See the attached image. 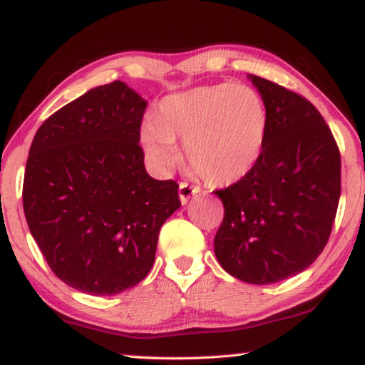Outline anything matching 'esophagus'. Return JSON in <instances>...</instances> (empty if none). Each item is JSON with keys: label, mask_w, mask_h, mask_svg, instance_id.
<instances>
[{"label": "esophagus", "mask_w": 365, "mask_h": 365, "mask_svg": "<svg viewBox=\"0 0 365 365\" xmlns=\"http://www.w3.org/2000/svg\"><path fill=\"white\" fill-rule=\"evenodd\" d=\"M197 191H200L197 187H193V185H190L187 182H180V185H178V196H180L182 205H185V202L190 200V196L197 193Z\"/></svg>", "instance_id": "obj_1"}]
</instances>
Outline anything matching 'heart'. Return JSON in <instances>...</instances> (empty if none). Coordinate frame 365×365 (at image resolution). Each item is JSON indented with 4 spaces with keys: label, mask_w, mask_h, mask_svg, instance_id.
I'll return each instance as SVG.
<instances>
[{
    "label": "heart",
    "mask_w": 365,
    "mask_h": 365,
    "mask_svg": "<svg viewBox=\"0 0 365 365\" xmlns=\"http://www.w3.org/2000/svg\"><path fill=\"white\" fill-rule=\"evenodd\" d=\"M264 98L242 83H220L170 95L153 120L141 127L146 158L159 170L180 159L175 145L185 140V158L202 180L224 187L255 168L267 137Z\"/></svg>",
    "instance_id": "1"
}]
</instances>
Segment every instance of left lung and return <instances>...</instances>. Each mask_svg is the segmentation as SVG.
<instances>
[{
    "instance_id": "8db88e82",
    "label": "left lung",
    "mask_w": 365,
    "mask_h": 365,
    "mask_svg": "<svg viewBox=\"0 0 365 365\" xmlns=\"http://www.w3.org/2000/svg\"><path fill=\"white\" fill-rule=\"evenodd\" d=\"M251 82L267 106V137L255 168L215 190L224 220L214 251L230 275L267 285L306 270L324 251L341 193V158L311 101L267 78Z\"/></svg>"
}]
</instances>
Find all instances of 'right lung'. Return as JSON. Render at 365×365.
<instances>
[{
    "label": "right lung",
    "instance_id": "obj_1",
    "mask_svg": "<svg viewBox=\"0 0 365 365\" xmlns=\"http://www.w3.org/2000/svg\"><path fill=\"white\" fill-rule=\"evenodd\" d=\"M146 101L115 80L51 114L24 175V212L54 275L78 292L132 288L154 264L159 230L180 207L178 185L145 170Z\"/></svg>",
    "mask_w": 365,
    "mask_h": 365
}]
</instances>
